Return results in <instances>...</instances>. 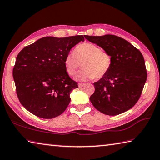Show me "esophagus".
Here are the masks:
<instances>
[{
  "label": "esophagus",
  "instance_id": "esophagus-1",
  "mask_svg": "<svg viewBox=\"0 0 160 160\" xmlns=\"http://www.w3.org/2000/svg\"><path fill=\"white\" fill-rule=\"evenodd\" d=\"M78 86H79V88H81V87H83L84 86H85V83H79V84H78Z\"/></svg>",
  "mask_w": 160,
  "mask_h": 160
}]
</instances>
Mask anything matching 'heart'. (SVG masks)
Instances as JSON below:
<instances>
[{
	"label": "heart",
	"instance_id": "obj_1",
	"mask_svg": "<svg viewBox=\"0 0 160 160\" xmlns=\"http://www.w3.org/2000/svg\"><path fill=\"white\" fill-rule=\"evenodd\" d=\"M64 64L70 76H74L82 65L83 70L78 75V79L82 81L92 78L99 79L109 71L111 57L98 45L84 42L76 47L74 53L65 56Z\"/></svg>",
	"mask_w": 160,
	"mask_h": 160
}]
</instances>
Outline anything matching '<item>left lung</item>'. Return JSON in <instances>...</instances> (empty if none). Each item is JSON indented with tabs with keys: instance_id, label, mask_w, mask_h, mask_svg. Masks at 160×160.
Wrapping results in <instances>:
<instances>
[{
	"instance_id": "obj_1",
	"label": "left lung",
	"mask_w": 160,
	"mask_h": 160,
	"mask_svg": "<svg viewBox=\"0 0 160 160\" xmlns=\"http://www.w3.org/2000/svg\"><path fill=\"white\" fill-rule=\"evenodd\" d=\"M111 57L109 71L93 83L95 92L90 100L101 113L116 116L133 107L138 102L147 79L142 53L127 40L113 35H85Z\"/></svg>"
}]
</instances>
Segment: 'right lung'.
Segmentation results:
<instances>
[{
  "instance_id": "add662e5",
  "label": "right lung",
  "mask_w": 160,
  "mask_h": 160,
  "mask_svg": "<svg viewBox=\"0 0 160 160\" xmlns=\"http://www.w3.org/2000/svg\"><path fill=\"white\" fill-rule=\"evenodd\" d=\"M84 37H44L18 54L12 72L17 95L31 113L51 119L67 108L70 92L78 84L69 77L64 60L72 47L84 41Z\"/></svg>"
}]
</instances>
